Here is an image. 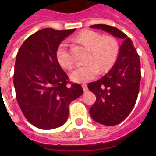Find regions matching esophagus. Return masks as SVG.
<instances>
[{
    "instance_id": "obj_1",
    "label": "esophagus",
    "mask_w": 156,
    "mask_h": 156,
    "mask_svg": "<svg viewBox=\"0 0 156 156\" xmlns=\"http://www.w3.org/2000/svg\"><path fill=\"white\" fill-rule=\"evenodd\" d=\"M82 87H83V91H87L88 90L87 86V84H85V83L82 84Z\"/></svg>"
}]
</instances>
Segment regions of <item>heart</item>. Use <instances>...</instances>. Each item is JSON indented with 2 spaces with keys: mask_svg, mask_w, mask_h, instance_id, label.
<instances>
[{
  "mask_svg": "<svg viewBox=\"0 0 156 156\" xmlns=\"http://www.w3.org/2000/svg\"><path fill=\"white\" fill-rule=\"evenodd\" d=\"M77 40L81 44L90 50L88 62L78 66L70 73V78L76 83H87L95 79L99 72L105 73L116 61L119 52V42L113 37H105L93 30L82 32ZM56 58L59 64L69 69L73 64V58L66 41H62L56 50Z\"/></svg>",
  "mask_w": 156,
  "mask_h": 156,
  "instance_id": "b5f03b06",
  "label": "heart"
}]
</instances>
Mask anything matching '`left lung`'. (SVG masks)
<instances>
[{
    "label": "left lung",
    "instance_id": "obj_1",
    "mask_svg": "<svg viewBox=\"0 0 156 156\" xmlns=\"http://www.w3.org/2000/svg\"><path fill=\"white\" fill-rule=\"evenodd\" d=\"M90 27L123 40L113 67L102 78L87 85L96 96V101L90 108L94 120L115 126L128 116L137 101L141 78L140 58L131 40L119 29L104 24Z\"/></svg>",
    "mask_w": 156,
    "mask_h": 156
}]
</instances>
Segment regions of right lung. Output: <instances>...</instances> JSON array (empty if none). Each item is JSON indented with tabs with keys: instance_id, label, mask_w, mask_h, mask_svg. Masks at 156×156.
Masks as SVG:
<instances>
[{
	"instance_id": "add662e5",
	"label": "right lung",
	"mask_w": 156,
	"mask_h": 156,
	"mask_svg": "<svg viewBox=\"0 0 156 156\" xmlns=\"http://www.w3.org/2000/svg\"><path fill=\"white\" fill-rule=\"evenodd\" d=\"M75 30L43 29L30 36L18 51L13 80L16 99L27 120L40 129L64 124L69 104L83 92L80 85L69 81L56 58L58 46Z\"/></svg>"
}]
</instances>
